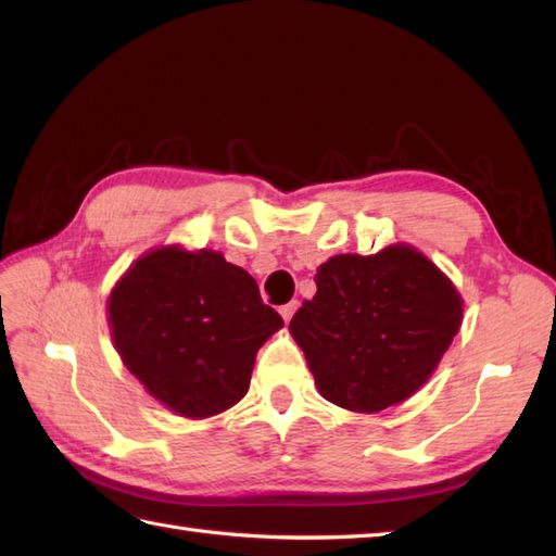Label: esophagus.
Here are the masks:
<instances>
[{
  "label": "esophagus",
  "instance_id": "34e87169",
  "mask_svg": "<svg viewBox=\"0 0 556 556\" xmlns=\"http://www.w3.org/2000/svg\"><path fill=\"white\" fill-rule=\"evenodd\" d=\"M296 308H299V301H291V303H287V305H281L279 313H281V317H285V323L291 320L293 313H296Z\"/></svg>",
  "mask_w": 556,
  "mask_h": 556
}]
</instances>
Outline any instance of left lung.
I'll return each instance as SVG.
<instances>
[{"label":"left lung","instance_id":"1","mask_svg":"<svg viewBox=\"0 0 556 556\" xmlns=\"http://www.w3.org/2000/svg\"><path fill=\"white\" fill-rule=\"evenodd\" d=\"M315 285L289 329L320 394L358 413L399 404L428 382L464 315L452 281L408 245L337 255Z\"/></svg>","mask_w":556,"mask_h":556}]
</instances>
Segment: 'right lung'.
Masks as SVG:
<instances>
[{
  "label": "right lung",
  "instance_id": "obj_1",
  "mask_svg": "<svg viewBox=\"0 0 556 556\" xmlns=\"http://www.w3.org/2000/svg\"><path fill=\"white\" fill-rule=\"evenodd\" d=\"M110 325L126 368L152 396L207 418L245 396L257 349L285 320L219 253L160 248L114 287Z\"/></svg>",
  "mask_w": 556,
  "mask_h": 556
}]
</instances>
